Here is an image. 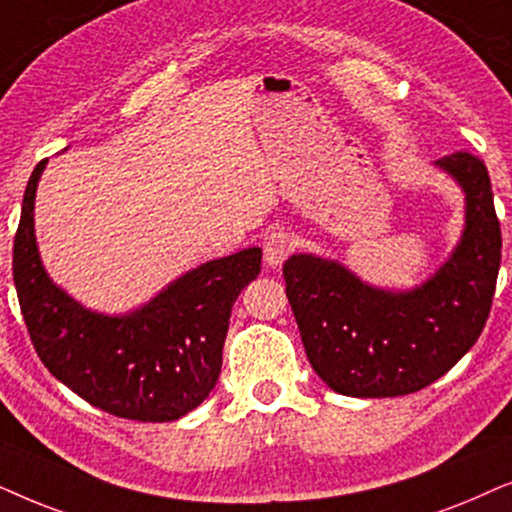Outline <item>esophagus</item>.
<instances>
[{"label": "esophagus", "instance_id": "esophagus-1", "mask_svg": "<svg viewBox=\"0 0 512 512\" xmlns=\"http://www.w3.org/2000/svg\"><path fill=\"white\" fill-rule=\"evenodd\" d=\"M264 264L271 269L281 267V264L288 260V255L295 248V241L285 229H274L264 236Z\"/></svg>", "mask_w": 512, "mask_h": 512}]
</instances>
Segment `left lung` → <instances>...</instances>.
Wrapping results in <instances>:
<instances>
[{
  "mask_svg": "<svg viewBox=\"0 0 512 512\" xmlns=\"http://www.w3.org/2000/svg\"><path fill=\"white\" fill-rule=\"evenodd\" d=\"M433 166L461 187L466 217L452 255L421 285L377 288L311 252L283 264L306 358L332 391L351 398L421 391L466 356L487 323L501 264L489 173L468 152Z\"/></svg>",
  "mask_w": 512,
  "mask_h": 512,
  "instance_id": "obj_1",
  "label": "left lung"
}]
</instances>
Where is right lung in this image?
Here are the masks:
<instances>
[{
    "instance_id": "add662e5",
    "label": "right lung",
    "mask_w": 512,
    "mask_h": 512,
    "mask_svg": "<svg viewBox=\"0 0 512 512\" xmlns=\"http://www.w3.org/2000/svg\"><path fill=\"white\" fill-rule=\"evenodd\" d=\"M46 159L32 170L13 241V281L34 351L53 377L102 412L175 421L217 384L231 306L262 267L245 248L189 269L128 313L86 309L51 281L34 236V199Z\"/></svg>"
}]
</instances>
